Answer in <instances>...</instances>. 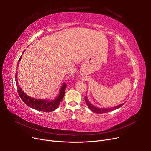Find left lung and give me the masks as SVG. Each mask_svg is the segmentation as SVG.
Masks as SVG:
<instances>
[{"mask_svg": "<svg viewBox=\"0 0 151 151\" xmlns=\"http://www.w3.org/2000/svg\"><path fill=\"white\" fill-rule=\"evenodd\" d=\"M85 101H86L87 106H88V108L91 109V111H93L94 113H104L109 112L110 111L115 110V109H116L120 108L122 106H123V104H124V103H122L121 104L118 105V106L111 107V108H100L96 107V106H93L92 104H91L86 97H85Z\"/></svg>", "mask_w": 151, "mask_h": 151, "instance_id": "1", "label": "left lung"}]
</instances>
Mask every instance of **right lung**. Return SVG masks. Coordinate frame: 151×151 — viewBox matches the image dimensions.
Wrapping results in <instances>:
<instances>
[{"label": "right lung", "mask_w": 151, "mask_h": 151, "mask_svg": "<svg viewBox=\"0 0 151 151\" xmlns=\"http://www.w3.org/2000/svg\"><path fill=\"white\" fill-rule=\"evenodd\" d=\"M22 57H20L19 59V62L21 60ZM19 63H17V66ZM17 73L16 72V84L17 88V92L19 93V96L21 97V99L23 101V102L28 105V106L31 107V108H33L36 110L43 111V112H51L54 111L55 109H56L58 106L60 104L62 99H63V96H64L65 94V91L67 85L63 83L62 88H60V92H59V94L58 97L55 99L52 100V101H49L48 99L44 100V99H38L33 98L31 97L28 96V95H26L23 91H22V89L20 88V86L18 85V82H17Z\"/></svg>", "instance_id": "right-lung-1"}]
</instances>
